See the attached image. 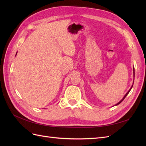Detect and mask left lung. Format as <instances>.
Returning a JSON list of instances; mask_svg holds the SVG:
<instances>
[{"instance_id":"left-lung-1","label":"left lung","mask_w":146,"mask_h":146,"mask_svg":"<svg viewBox=\"0 0 146 146\" xmlns=\"http://www.w3.org/2000/svg\"><path fill=\"white\" fill-rule=\"evenodd\" d=\"M133 77H134V78H135V68H134V67H133ZM133 85H132V86H131V88H130V90H129V91H128V92H127V93H126V94H125V95L124 96H123V98H122V99H121V100L120 101H119L118 103H117V104H116L115 105H114V106H116V105H119V104H121V103L122 102V101L123 100V99H124L125 98V97H126V96H127V94L129 93V92H130V90H131V88H132V87H133Z\"/></svg>"}]
</instances>
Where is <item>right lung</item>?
<instances>
[{"mask_svg":"<svg viewBox=\"0 0 146 146\" xmlns=\"http://www.w3.org/2000/svg\"><path fill=\"white\" fill-rule=\"evenodd\" d=\"M16 55H17V52H16Z\"/></svg>","mask_w":146,"mask_h":146,"instance_id":"obj_1","label":"right lung"}]
</instances>
